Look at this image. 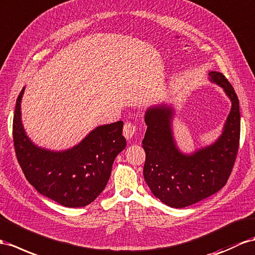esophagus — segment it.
Returning <instances> with one entry per match:
<instances>
[{"instance_id":"1","label":"esophagus","mask_w":255,"mask_h":255,"mask_svg":"<svg viewBox=\"0 0 255 255\" xmlns=\"http://www.w3.org/2000/svg\"><path fill=\"white\" fill-rule=\"evenodd\" d=\"M135 131H136V127L134 125H132L131 123H126L125 125H124L123 133H124V136H125L127 140L132 139V136L135 134Z\"/></svg>"}]
</instances>
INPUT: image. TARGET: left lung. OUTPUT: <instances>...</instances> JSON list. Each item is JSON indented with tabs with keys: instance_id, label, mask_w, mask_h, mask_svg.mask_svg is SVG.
Masks as SVG:
<instances>
[{
	"instance_id": "left-lung-1",
	"label": "left lung",
	"mask_w": 255,
	"mask_h": 255,
	"mask_svg": "<svg viewBox=\"0 0 255 255\" xmlns=\"http://www.w3.org/2000/svg\"><path fill=\"white\" fill-rule=\"evenodd\" d=\"M209 81L224 90L232 108L219 138L211 144L183 153L174 139L175 108L160 103L145 111L146 132L143 175L156 198L172 208H184L210 197L230 178L236 159L240 136L239 100L225 76L209 72Z\"/></svg>"
}]
</instances>
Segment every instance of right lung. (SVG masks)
<instances>
[{
    "label": "right lung",
    "instance_id": "right-lung-1",
    "mask_svg": "<svg viewBox=\"0 0 255 255\" xmlns=\"http://www.w3.org/2000/svg\"><path fill=\"white\" fill-rule=\"evenodd\" d=\"M19 94L12 121V138L24 177L41 195L69 208L91 204L106 188L116 156L126 147L122 121L98 126L67 149L38 146L27 134L21 121Z\"/></svg>",
    "mask_w": 255,
    "mask_h": 255
}]
</instances>
